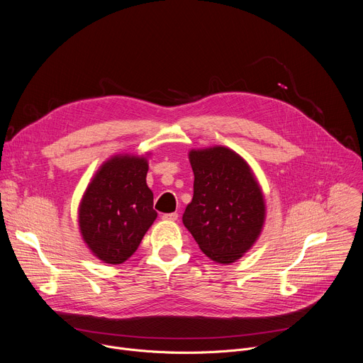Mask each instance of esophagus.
<instances>
[{"mask_svg": "<svg viewBox=\"0 0 363 363\" xmlns=\"http://www.w3.org/2000/svg\"><path fill=\"white\" fill-rule=\"evenodd\" d=\"M162 220L165 221H177L178 220V213H171V214H164Z\"/></svg>", "mask_w": 363, "mask_h": 363, "instance_id": "esophagus-1", "label": "esophagus"}]
</instances>
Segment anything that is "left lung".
<instances>
[{
	"label": "left lung",
	"mask_w": 363,
	"mask_h": 363,
	"mask_svg": "<svg viewBox=\"0 0 363 363\" xmlns=\"http://www.w3.org/2000/svg\"><path fill=\"white\" fill-rule=\"evenodd\" d=\"M188 158L195 177L194 196L182 223L206 257L231 264L263 231V189L247 161L227 146L191 149Z\"/></svg>",
	"instance_id": "8db88e82"
}]
</instances>
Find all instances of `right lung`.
Returning <instances> with one entry per match:
<instances>
[{
  "mask_svg": "<svg viewBox=\"0 0 363 363\" xmlns=\"http://www.w3.org/2000/svg\"><path fill=\"white\" fill-rule=\"evenodd\" d=\"M149 155H113L99 167L80 199L82 238L103 263H125L158 217L146 185Z\"/></svg>",
  "mask_w": 363,
  "mask_h": 363,
  "instance_id": "1",
  "label": "right lung"
}]
</instances>
